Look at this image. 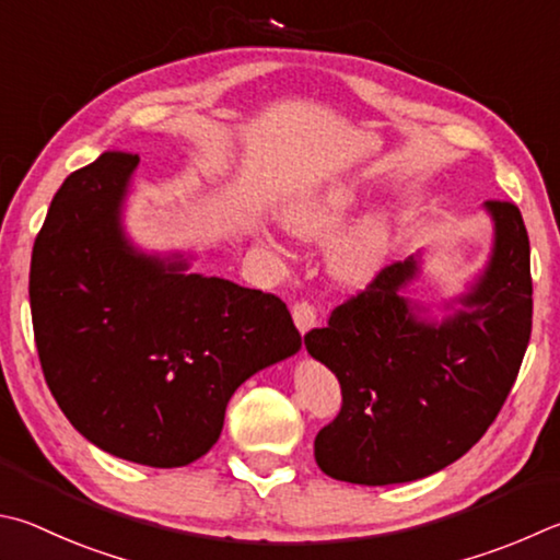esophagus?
I'll use <instances>...</instances> for the list:
<instances>
[{"label": "esophagus", "mask_w": 560, "mask_h": 560, "mask_svg": "<svg viewBox=\"0 0 560 560\" xmlns=\"http://www.w3.org/2000/svg\"><path fill=\"white\" fill-rule=\"evenodd\" d=\"M293 323H296V328L303 332H308L311 328H315V323H318V313H315V306L308 301H299L293 303Z\"/></svg>", "instance_id": "obj_1"}]
</instances>
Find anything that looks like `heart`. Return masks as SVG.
I'll use <instances>...</instances> for the list:
<instances>
[{"mask_svg":"<svg viewBox=\"0 0 560 560\" xmlns=\"http://www.w3.org/2000/svg\"><path fill=\"white\" fill-rule=\"evenodd\" d=\"M354 208H358L354 188H350L348 183H330L325 188H315L291 198L281 210V222L291 235L308 242H325L348 225ZM389 218L382 212L362 220L332 249L330 267L335 277L345 283L370 281L382 267L386 247H389Z\"/></svg>","mask_w":560,"mask_h":560,"instance_id":"1","label":"heart"}]
</instances>
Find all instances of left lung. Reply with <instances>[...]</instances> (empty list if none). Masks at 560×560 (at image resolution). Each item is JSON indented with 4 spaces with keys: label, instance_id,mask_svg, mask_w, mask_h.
I'll list each match as a JSON object with an SVG mask.
<instances>
[{
    "label": "left lung",
    "instance_id": "left-lung-1",
    "mask_svg": "<svg viewBox=\"0 0 560 560\" xmlns=\"http://www.w3.org/2000/svg\"><path fill=\"white\" fill-rule=\"evenodd\" d=\"M494 247L443 323L416 318L401 289L419 259L394 261L306 332L340 382L342 406L315 435V463L354 485L421 480L482 439L510 396L532 335V264L520 208L487 200ZM421 311V308H419Z\"/></svg>",
    "mask_w": 560,
    "mask_h": 560
}]
</instances>
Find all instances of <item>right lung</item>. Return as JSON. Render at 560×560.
<instances>
[{
    "mask_svg": "<svg viewBox=\"0 0 560 560\" xmlns=\"http://www.w3.org/2000/svg\"><path fill=\"white\" fill-rule=\"evenodd\" d=\"M137 164L105 151L50 200L28 277L34 338L50 394L90 443L183 467L218 443L237 386L299 352L301 335L273 293L129 245L119 215Z\"/></svg>",
    "mask_w": 560,
    "mask_h": 560,
    "instance_id": "1",
    "label": "right lung"
}]
</instances>
